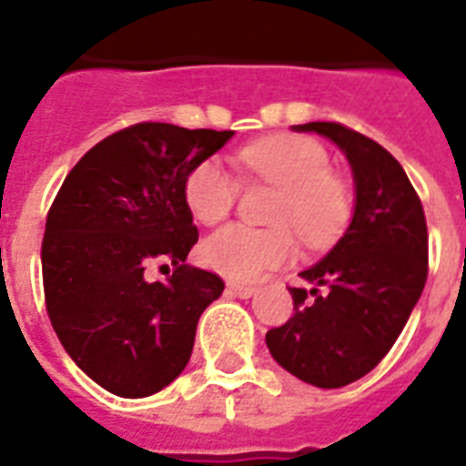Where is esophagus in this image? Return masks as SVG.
Wrapping results in <instances>:
<instances>
[{
  "mask_svg": "<svg viewBox=\"0 0 466 466\" xmlns=\"http://www.w3.org/2000/svg\"><path fill=\"white\" fill-rule=\"evenodd\" d=\"M227 290L232 292L234 298H241V299H248V298H254L256 288H251V285H237V283H229L227 285Z\"/></svg>",
  "mask_w": 466,
  "mask_h": 466,
  "instance_id": "esophagus-1",
  "label": "esophagus"
}]
</instances>
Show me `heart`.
Wrapping results in <instances>:
<instances>
[{"instance_id": "obj_1", "label": "heart", "mask_w": 466, "mask_h": 466, "mask_svg": "<svg viewBox=\"0 0 466 466\" xmlns=\"http://www.w3.org/2000/svg\"><path fill=\"white\" fill-rule=\"evenodd\" d=\"M248 174L280 188L270 225L248 229L232 225L203 241L200 258L229 280L248 283L298 256V239L309 247L333 241L350 218V190L331 174L324 145L302 135H273L241 149ZM239 183L215 157L190 168L183 183L186 208L200 225H218L232 212Z\"/></svg>"}]
</instances>
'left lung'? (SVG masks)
Returning a JSON list of instances; mask_svg holds the SVG:
<instances>
[{"label":"left lung","mask_w":466,"mask_h":466,"mask_svg":"<svg viewBox=\"0 0 466 466\" xmlns=\"http://www.w3.org/2000/svg\"><path fill=\"white\" fill-rule=\"evenodd\" d=\"M317 133L343 152L355 203L331 251L290 288L295 314L266 333V346L298 380L339 390L360 380L390 353L411 317L428 276L423 205L394 157L339 123L292 126Z\"/></svg>","instance_id":"obj_1"}]
</instances>
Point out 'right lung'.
I'll return each instance as SVG.
<instances>
[{
    "mask_svg": "<svg viewBox=\"0 0 466 466\" xmlns=\"http://www.w3.org/2000/svg\"><path fill=\"white\" fill-rule=\"evenodd\" d=\"M232 135L126 127L76 161L47 212V317L76 368L111 394L142 399L174 382L190 360L198 319L225 290L215 273L183 263L198 241L183 183ZM152 260H171L175 276L147 281Z\"/></svg>",
    "mask_w": 466,
    "mask_h": 466,
    "instance_id": "obj_1",
    "label": "right lung"
}]
</instances>
